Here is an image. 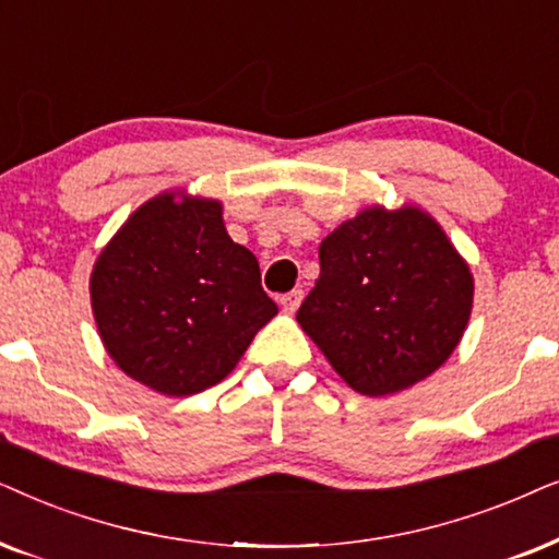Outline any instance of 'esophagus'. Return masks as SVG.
Returning a JSON list of instances; mask_svg holds the SVG:
<instances>
[{
    "label": "esophagus",
    "mask_w": 559,
    "mask_h": 559,
    "mask_svg": "<svg viewBox=\"0 0 559 559\" xmlns=\"http://www.w3.org/2000/svg\"><path fill=\"white\" fill-rule=\"evenodd\" d=\"M301 299H304V292H301V288H296V292H288V294L281 296L278 301H281V307H284L286 314H294V311L301 307Z\"/></svg>",
    "instance_id": "1"
}]
</instances>
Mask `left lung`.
<instances>
[{"mask_svg": "<svg viewBox=\"0 0 559 559\" xmlns=\"http://www.w3.org/2000/svg\"><path fill=\"white\" fill-rule=\"evenodd\" d=\"M319 265L296 322L362 396L412 389L463 340L471 265L419 206H366L324 237Z\"/></svg>", "mask_w": 559, "mask_h": 559, "instance_id": "left-lung-1", "label": "left lung"}]
</instances>
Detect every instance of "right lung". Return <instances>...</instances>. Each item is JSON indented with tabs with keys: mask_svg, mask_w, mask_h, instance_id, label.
I'll return each mask as SVG.
<instances>
[{
	"mask_svg": "<svg viewBox=\"0 0 559 559\" xmlns=\"http://www.w3.org/2000/svg\"><path fill=\"white\" fill-rule=\"evenodd\" d=\"M88 294L117 368L163 396L225 381L278 314L255 255L227 235L222 202L186 191L130 214L96 258Z\"/></svg>",
	"mask_w": 559,
	"mask_h": 559,
	"instance_id": "obj_1",
	"label": "right lung"
}]
</instances>
